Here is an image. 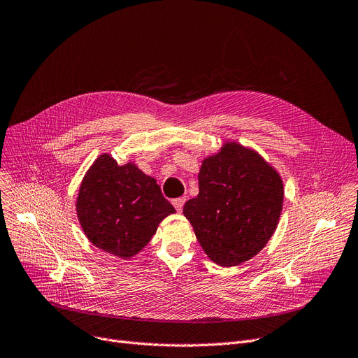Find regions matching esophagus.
Listing matches in <instances>:
<instances>
[{"label": "esophagus", "mask_w": 358, "mask_h": 358, "mask_svg": "<svg viewBox=\"0 0 358 358\" xmlns=\"http://www.w3.org/2000/svg\"><path fill=\"white\" fill-rule=\"evenodd\" d=\"M185 201H187V198H185V196H180V198L173 199V201H171V204H173V206H175V208L180 213V211H182V208H183Z\"/></svg>", "instance_id": "1"}]
</instances>
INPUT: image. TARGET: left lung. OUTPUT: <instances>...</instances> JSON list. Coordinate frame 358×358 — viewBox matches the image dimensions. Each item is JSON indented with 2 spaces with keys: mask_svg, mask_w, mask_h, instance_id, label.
Segmentation results:
<instances>
[{
  "mask_svg": "<svg viewBox=\"0 0 358 358\" xmlns=\"http://www.w3.org/2000/svg\"><path fill=\"white\" fill-rule=\"evenodd\" d=\"M198 188L183 216L213 263L239 266L266 247L282 213L283 180L262 154L224 141L216 154L204 157Z\"/></svg>",
  "mask_w": 358,
  "mask_h": 358,
  "instance_id": "1",
  "label": "left lung"
}]
</instances>
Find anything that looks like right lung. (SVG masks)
<instances>
[{
	"label": "right lung",
	"instance_id": "add662e5",
	"mask_svg": "<svg viewBox=\"0 0 358 358\" xmlns=\"http://www.w3.org/2000/svg\"><path fill=\"white\" fill-rule=\"evenodd\" d=\"M173 213L154 178L134 162L119 166L107 152L87 170L76 198L78 219L91 244L123 260L142 251Z\"/></svg>",
	"mask_w": 358,
	"mask_h": 358
}]
</instances>
